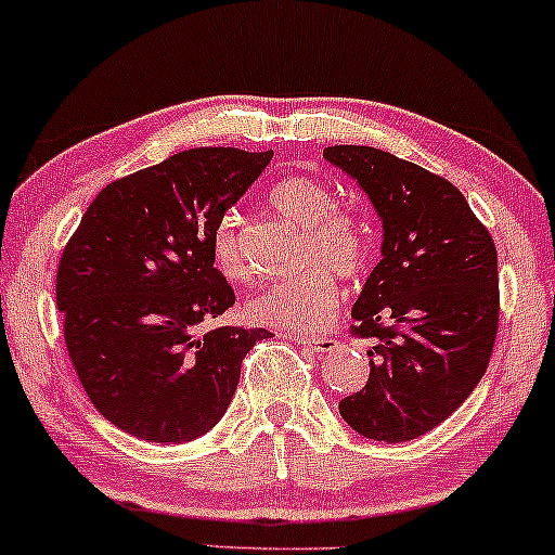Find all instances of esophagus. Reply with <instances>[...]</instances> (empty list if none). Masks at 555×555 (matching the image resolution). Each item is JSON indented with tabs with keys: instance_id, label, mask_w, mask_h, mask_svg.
I'll return each instance as SVG.
<instances>
[{
	"instance_id": "1",
	"label": "esophagus",
	"mask_w": 555,
	"mask_h": 555,
	"mask_svg": "<svg viewBox=\"0 0 555 555\" xmlns=\"http://www.w3.org/2000/svg\"><path fill=\"white\" fill-rule=\"evenodd\" d=\"M293 340L298 346H306V348H310V351H315V353H331V351H336L338 348V340L336 338H325V336H293Z\"/></svg>"
}]
</instances>
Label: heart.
Masks as SVG:
<instances>
[{
    "mask_svg": "<svg viewBox=\"0 0 555 555\" xmlns=\"http://www.w3.org/2000/svg\"><path fill=\"white\" fill-rule=\"evenodd\" d=\"M268 202L280 217L300 227V262L311 264L249 298L245 306L249 321L285 333L323 328L340 298L335 272L353 278L366 268L371 253L366 224L351 211L338 209L328 189L310 177L280 179L270 189ZM211 257L224 278L247 275L234 215H224L211 232Z\"/></svg>",
    "mask_w": 555,
    "mask_h": 555,
    "instance_id": "b5f03b06",
    "label": "heart"
}]
</instances>
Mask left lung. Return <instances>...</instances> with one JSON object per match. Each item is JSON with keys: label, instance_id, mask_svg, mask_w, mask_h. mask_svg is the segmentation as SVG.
Returning a JSON list of instances; mask_svg holds the SVG:
<instances>
[{"label": "left lung", "instance_id": "1", "mask_svg": "<svg viewBox=\"0 0 555 555\" xmlns=\"http://www.w3.org/2000/svg\"><path fill=\"white\" fill-rule=\"evenodd\" d=\"M382 219V260L351 310L374 338L371 374L340 399L348 427L406 442L442 424L488 371L498 333V253L457 186L382 149L328 146Z\"/></svg>", "mask_w": 555, "mask_h": 555}]
</instances>
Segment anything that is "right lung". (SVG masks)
<instances>
[{"mask_svg":"<svg viewBox=\"0 0 555 555\" xmlns=\"http://www.w3.org/2000/svg\"><path fill=\"white\" fill-rule=\"evenodd\" d=\"M272 151L192 149L95 196L57 268L67 353L88 399L143 442L207 435L264 328L204 331L234 306L211 232Z\"/></svg>","mask_w":555,"mask_h":555,"instance_id":"right-lung-1","label":"right lung"}]
</instances>
